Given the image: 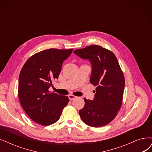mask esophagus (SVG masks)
Instances as JSON below:
<instances>
[{
	"label": "esophagus",
	"instance_id": "34e87169",
	"mask_svg": "<svg viewBox=\"0 0 152 152\" xmlns=\"http://www.w3.org/2000/svg\"><path fill=\"white\" fill-rule=\"evenodd\" d=\"M68 97H69V99L70 100H72V99H74L77 98L76 96H74V95H72V94H69V96H68Z\"/></svg>",
	"mask_w": 152,
	"mask_h": 152
}]
</instances>
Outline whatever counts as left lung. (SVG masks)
Masks as SVG:
<instances>
[{"label":"left lung","mask_w":152,"mask_h":152,"mask_svg":"<svg viewBox=\"0 0 152 152\" xmlns=\"http://www.w3.org/2000/svg\"><path fill=\"white\" fill-rule=\"evenodd\" d=\"M74 53L91 62L90 83L96 88L94 99H84L85 104L79 111L83 121L93 127L108 125L121 106L125 77L115 55L98 45L76 49Z\"/></svg>","instance_id":"left-lung-1"}]
</instances>
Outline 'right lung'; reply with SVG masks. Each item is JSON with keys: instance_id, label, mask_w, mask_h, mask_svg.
Instances as JSON below:
<instances>
[{"instance_id": "add662e5", "label": "right lung", "mask_w": 152, "mask_h": 152, "mask_svg": "<svg viewBox=\"0 0 152 152\" xmlns=\"http://www.w3.org/2000/svg\"><path fill=\"white\" fill-rule=\"evenodd\" d=\"M71 49H49L32 56L24 64L19 77L18 94L22 107L31 119L43 126L57 121L69 102L67 96L50 92L62 65Z\"/></svg>"}]
</instances>
